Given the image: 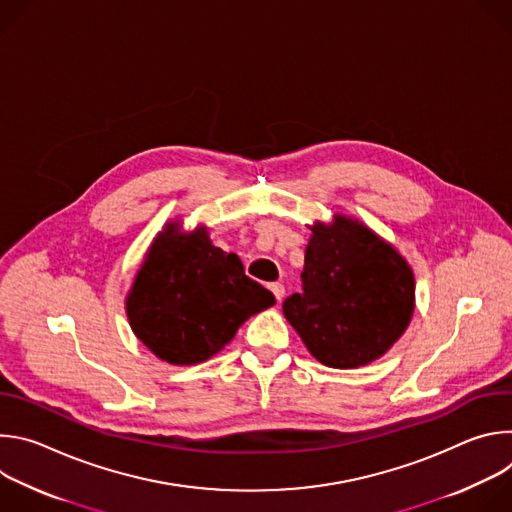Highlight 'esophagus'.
Returning <instances> with one entry per match:
<instances>
[{
  "label": "esophagus",
  "mask_w": 512,
  "mask_h": 512,
  "mask_svg": "<svg viewBox=\"0 0 512 512\" xmlns=\"http://www.w3.org/2000/svg\"><path fill=\"white\" fill-rule=\"evenodd\" d=\"M269 289H271V294L275 296V300L281 302V298H283V294H285L283 285H281V283H269Z\"/></svg>",
  "instance_id": "1"
}]
</instances>
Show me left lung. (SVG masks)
Listing matches in <instances>:
<instances>
[{"instance_id": "left-lung-1", "label": "left lung", "mask_w": 512, "mask_h": 512, "mask_svg": "<svg viewBox=\"0 0 512 512\" xmlns=\"http://www.w3.org/2000/svg\"><path fill=\"white\" fill-rule=\"evenodd\" d=\"M310 231L304 294L283 302L285 320L326 367H364L407 330L415 310L413 269L358 218L334 214L332 223L316 221Z\"/></svg>"}]
</instances>
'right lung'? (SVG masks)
Here are the masks:
<instances>
[{"mask_svg": "<svg viewBox=\"0 0 512 512\" xmlns=\"http://www.w3.org/2000/svg\"><path fill=\"white\" fill-rule=\"evenodd\" d=\"M271 291L245 275L235 253L214 247L208 227L170 221L143 257L125 298L133 334L160 360L190 367L221 352Z\"/></svg>", "mask_w": 512, "mask_h": 512, "instance_id": "right-lung-1", "label": "right lung"}]
</instances>
